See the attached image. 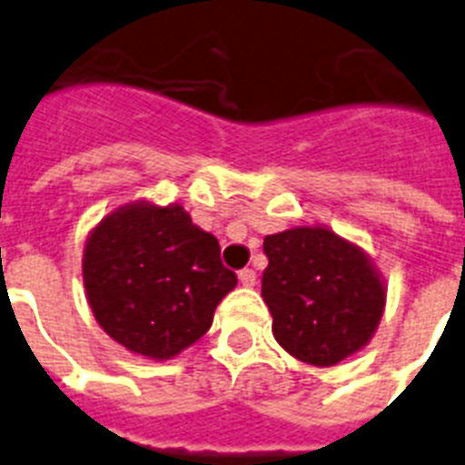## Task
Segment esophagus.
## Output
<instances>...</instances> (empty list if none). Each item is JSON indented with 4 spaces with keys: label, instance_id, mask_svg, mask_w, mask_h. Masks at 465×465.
Returning <instances> with one entry per match:
<instances>
[{
    "label": "esophagus",
    "instance_id": "obj_1",
    "mask_svg": "<svg viewBox=\"0 0 465 465\" xmlns=\"http://www.w3.org/2000/svg\"><path fill=\"white\" fill-rule=\"evenodd\" d=\"M238 281H241V285H245V288H252L257 282V273L252 272V269H243V272H238Z\"/></svg>",
    "mask_w": 465,
    "mask_h": 465
}]
</instances>
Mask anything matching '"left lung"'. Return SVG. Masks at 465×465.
<instances>
[{
  "mask_svg": "<svg viewBox=\"0 0 465 465\" xmlns=\"http://www.w3.org/2000/svg\"><path fill=\"white\" fill-rule=\"evenodd\" d=\"M262 297L273 337L297 361L332 367L374 337L386 285L361 245L328 227H292L264 238Z\"/></svg>",
  "mask_w": 465,
  "mask_h": 465,
  "instance_id": "1",
  "label": "left lung"
}]
</instances>
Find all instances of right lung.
Returning <instances> with one entry per match:
<instances>
[{
	"instance_id": "1",
	"label": "right lung",
	"mask_w": 465,
	"mask_h": 465,
	"mask_svg": "<svg viewBox=\"0 0 465 465\" xmlns=\"http://www.w3.org/2000/svg\"><path fill=\"white\" fill-rule=\"evenodd\" d=\"M82 276L100 328L149 361H171L196 344L236 288L217 238L180 203L152 201L119 205L91 229Z\"/></svg>"
}]
</instances>
